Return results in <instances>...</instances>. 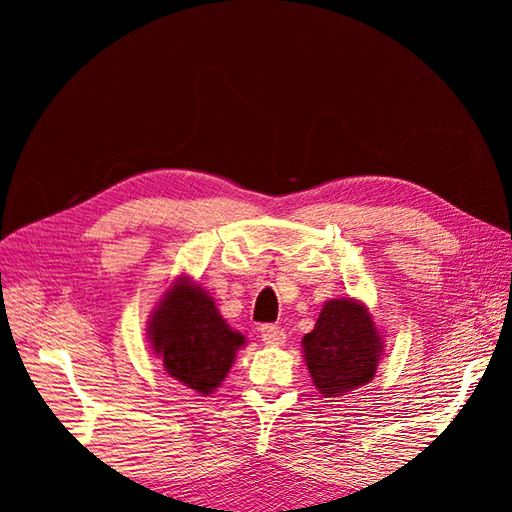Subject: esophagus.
Returning a JSON list of instances; mask_svg holds the SVG:
<instances>
[{"label":"esophagus","instance_id":"1","mask_svg":"<svg viewBox=\"0 0 512 512\" xmlns=\"http://www.w3.org/2000/svg\"><path fill=\"white\" fill-rule=\"evenodd\" d=\"M260 337L267 346H282L286 342V333L277 324H262Z\"/></svg>","mask_w":512,"mask_h":512}]
</instances>
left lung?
Returning a JSON list of instances; mask_svg holds the SVG:
<instances>
[{"label":"left lung","mask_w":512,"mask_h":512,"mask_svg":"<svg viewBox=\"0 0 512 512\" xmlns=\"http://www.w3.org/2000/svg\"><path fill=\"white\" fill-rule=\"evenodd\" d=\"M301 344L309 376L322 397L346 395L374 380L384 352L367 305L352 297L324 303L314 331Z\"/></svg>","instance_id":"1"}]
</instances>
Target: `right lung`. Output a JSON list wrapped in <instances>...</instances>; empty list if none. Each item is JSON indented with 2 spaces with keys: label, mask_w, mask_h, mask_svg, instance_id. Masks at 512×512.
Returning <instances> with one entry per match:
<instances>
[{
  "label": "right lung",
  "mask_w": 512,
  "mask_h": 512,
  "mask_svg": "<svg viewBox=\"0 0 512 512\" xmlns=\"http://www.w3.org/2000/svg\"><path fill=\"white\" fill-rule=\"evenodd\" d=\"M149 344L166 374L211 395L224 382L245 335L232 331L211 294L181 275L149 316Z\"/></svg>",
  "instance_id": "1"
}]
</instances>
